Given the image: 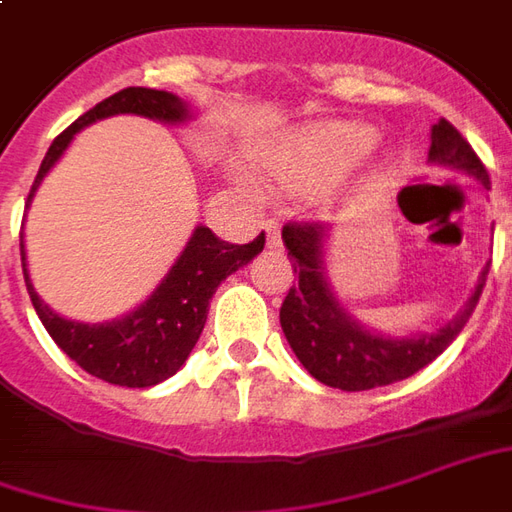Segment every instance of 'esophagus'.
<instances>
[{"mask_svg": "<svg viewBox=\"0 0 512 512\" xmlns=\"http://www.w3.org/2000/svg\"><path fill=\"white\" fill-rule=\"evenodd\" d=\"M266 244L268 249H280L282 246V235H280V224L277 221H266Z\"/></svg>", "mask_w": 512, "mask_h": 512, "instance_id": "1", "label": "esophagus"}]
</instances>
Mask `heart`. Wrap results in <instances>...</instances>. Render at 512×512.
Returning <instances> with one entry per match:
<instances>
[{
  "label": "heart",
  "mask_w": 512,
  "mask_h": 512,
  "mask_svg": "<svg viewBox=\"0 0 512 512\" xmlns=\"http://www.w3.org/2000/svg\"><path fill=\"white\" fill-rule=\"evenodd\" d=\"M377 144V130L357 121H318L260 160L266 180L282 194H310L355 166Z\"/></svg>",
  "instance_id": "1"
}]
</instances>
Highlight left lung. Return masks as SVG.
Returning a JSON list of instances; mask_svg holds the SVG:
<instances>
[{"instance_id":"obj_1","label":"left lung","mask_w":512,"mask_h":512,"mask_svg":"<svg viewBox=\"0 0 512 512\" xmlns=\"http://www.w3.org/2000/svg\"><path fill=\"white\" fill-rule=\"evenodd\" d=\"M430 163L466 171L488 191L491 180L482 160L460 132L446 119L432 124ZM327 241L324 224H285L282 244L291 257L296 285L280 307V324L291 343L293 355L318 382L341 391H368L391 382L407 380L430 366L449 343L455 341L480 302L488 280V268L480 271L474 291L452 321L432 332L416 335H385L368 330L338 302L327 277Z\"/></svg>"}]
</instances>
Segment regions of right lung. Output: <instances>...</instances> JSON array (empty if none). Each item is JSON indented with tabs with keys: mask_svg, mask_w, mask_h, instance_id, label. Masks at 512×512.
I'll list each match as a JSON object with an SVG mask.
<instances>
[{
	"mask_svg": "<svg viewBox=\"0 0 512 512\" xmlns=\"http://www.w3.org/2000/svg\"><path fill=\"white\" fill-rule=\"evenodd\" d=\"M121 113L144 116V119L163 121V124H185V121L194 119L191 107L169 91L124 88L119 94L107 96L105 102L91 107L85 116L71 124L69 130H63L52 141L44 163L38 169V177L32 182L27 207H30L38 185L63 157V152L69 149L74 135L94 121L121 116ZM263 246H266L263 232L252 244L238 246L221 241L210 232V227L199 224V227H194L191 241L185 244L180 257L174 260V266L169 268V274L160 280L155 291L130 313L113 318V321H99V324L71 321V318H63L52 307L44 305V299L32 288L27 249H24V230H21V268H24V282H27L35 313L44 321L52 341L77 366L85 368L88 374H94L99 380L110 382V385L149 388V385L169 380L171 374L180 371V366L188 360L191 349L205 330L207 307H210L216 288L230 277L232 271H238L252 257L260 255Z\"/></svg>",
	"mask_w": 512,
	"mask_h": 512,
	"instance_id": "right-lung-1",
	"label": "right lung"
}]
</instances>
